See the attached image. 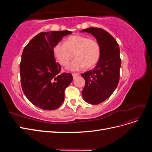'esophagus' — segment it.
<instances>
[{
	"mask_svg": "<svg viewBox=\"0 0 152 152\" xmlns=\"http://www.w3.org/2000/svg\"><path fill=\"white\" fill-rule=\"evenodd\" d=\"M79 75V74L78 73H72V76H73V79H75V78Z\"/></svg>",
	"mask_w": 152,
	"mask_h": 152,
	"instance_id": "esophagus-1",
	"label": "esophagus"
}]
</instances>
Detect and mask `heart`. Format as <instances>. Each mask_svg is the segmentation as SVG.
Here are the masks:
<instances>
[{
	"label": "heart",
	"instance_id": "b5f03b06",
	"mask_svg": "<svg viewBox=\"0 0 152 152\" xmlns=\"http://www.w3.org/2000/svg\"><path fill=\"white\" fill-rule=\"evenodd\" d=\"M54 53L61 65L65 66L75 58L68 70H80L84 66L89 68L94 66L100 56V47L94 39L75 35L68 37L65 43L58 42L54 48Z\"/></svg>",
	"mask_w": 152,
	"mask_h": 152
}]
</instances>
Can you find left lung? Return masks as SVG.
<instances>
[{"instance_id": "8db88e82", "label": "left lung", "mask_w": 152, "mask_h": 152, "mask_svg": "<svg viewBox=\"0 0 152 152\" xmlns=\"http://www.w3.org/2000/svg\"><path fill=\"white\" fill-rule=\"evenodd\" d=\"M80 31L91 34L100 47V56L95 68L81 74L86 81L82 91L83 99L89 104H98L108 98L118 84L120 49L116 40L102 28L92 27Z\"/></svg>"}]
</instances>
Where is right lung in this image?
I'll list each match as a JSON object with an SVG mask.
<instances>
[{"instance_id": "obj_1", "label": "right lung", "mask_w": 152, "mask_h": 152, "mask_svg": "<svg viewBox=\"0 0 152 152\" xmlns=\"http://www.w3.org/2000/svg\"><path fill=\"white\" fill-rule=\"evenodd\" d=\"M68 30L41 32L23 50L20 65L23 91L30 102L45 110L59 108L64 102L65 90L73 80L70 73H59L54 48Z\"/></svg>"}]
</instances>
